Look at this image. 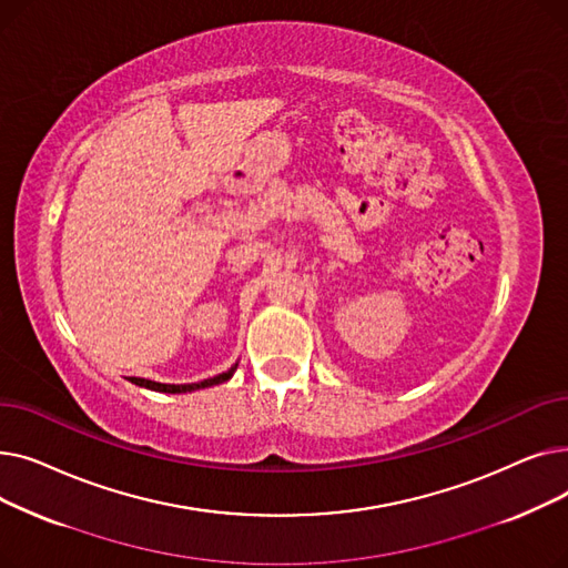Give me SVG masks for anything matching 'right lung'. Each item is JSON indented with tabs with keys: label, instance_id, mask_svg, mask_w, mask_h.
Segmentation results:
<instances>
[{
	"label": "right lung",
	"instance_id": "obj_1",
	"mask_svg": "<svg viewBox=\"0 0 568 568\" xmlns=\"http://www.w3.org/2000/svg\"><path fill=\"white\" fill-rule=\"evenodd\" d=\"M236 371V364L216 375V377H209V379H202V382H193V384H161V382H152V379H142V377H131L133 384L138 386H144V389H152V392H161V394H186V392H197V389H206V386H214V384H221V382H227Z\"/></svg>",
	"mask_w": 568,
	"mask_h": 568
}]
</instances>
